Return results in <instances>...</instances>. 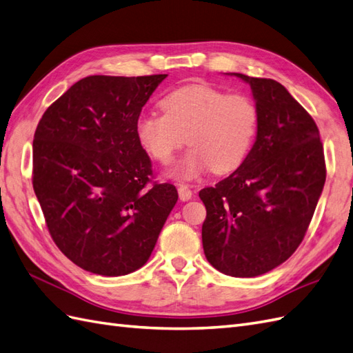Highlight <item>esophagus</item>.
<instances>
[{
  "instance_id": "obj_1",
  "label": "esophagus",
  "mask_w": 353,
  "mask_h": 353,
  "mask_svg": "<svg viewBox=\"0 0 353 353\" xmlns=\"http://www.w3.org/2000/svg\"><path fill=\"white\" fill-rule=\"evenodd\" d=\"M177 191H179V198H180V200H182V201L191 200L192 191H191V188H189L188 185H180Z\"/></svg>"
}]
</instances>
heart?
Masks as SVG:
<instances>
[{
	"label": "heart",
	"mask_w": 353,
	"mask_h": 353,
	"mask_svg": "<svg viewBox=\"0 0 353 353\" xmlns=\"http://www.w3.org/2000/svg\"><path fill=\"white\" fill-rule=\"evenodd\" d=\"M159 105L164 114H141L135 122V135L161 164L171 162L185 141L191 146L170 170L171 177L194 180L210 168L218 174L230 173L254 148L259 108L248 95L195 83L171 90Z\"/></svg>",
	"instance_id": "1"
}]
</instances>
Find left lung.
<instances>
[{
    "label": "left lung",
    "instance_id": "1",
    "mask_svg": "<svg viewBox=\"0 0 353 353\" xmlns=\"http://www.w3.org/2000/svg\"><path fill=\"white\" fill-rule=\"evenodd\" d=\"M240 77L259 108L246 161L200 198L207 216V261L232 277H256L283 264L301 245L327 177L313 117L273 79Z\"/></svg>",
    "mask_w": 353,
    "mask_h": 353
}]
</instances>
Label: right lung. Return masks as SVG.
Instances as JSON below:
<instances>
[{
	"label": "right lung",
	"instance_id": "obj_1",
	"mask_svg": "<svg viewBox=\"0 0 353 353\" xmlns=\"http://www.w3.org/2000/svg\"><path fill=\"white\" fill-rule=\"evenodd\" d=\"M165 77H85L35 130L32 186L48 230L62 254L94 274L125 276L146 264L177 203L176 186L150 180L135 135Z\"/></svg>",
	"mask_w": 353,
	"mask_h": 353
}]
</instances>
